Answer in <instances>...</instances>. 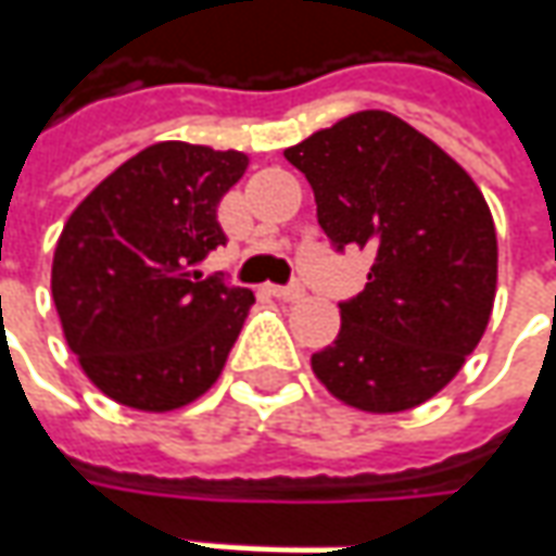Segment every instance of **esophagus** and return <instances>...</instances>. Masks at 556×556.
<instances>
[{"label":"esophagus","mask_w":556,"mask_h":556,"mask_svg":"<svg viewBox=\"0 0 556 556\" xmlns=\"http://www.w3.org/2000/svg\"><path fill=\"white\" fill-rule=\"evenodd\" d=\"M270 295L279 298V301H298L304 295V289L298 282H292V286H270Z\"/></svg>","instance_id":"obj_1"}]
</instances>
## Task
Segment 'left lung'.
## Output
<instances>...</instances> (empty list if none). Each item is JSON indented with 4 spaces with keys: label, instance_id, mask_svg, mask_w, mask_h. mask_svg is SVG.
<instances>
[{
    "label": "left lung",
    "instance_id": "obj_1",
    "mask_svg": "<svg viewBox=\"0 0 556 556\" xmlns=\"http://www.w3.org/2000/svg\"><path fill=\"white\" fill-rule=\"evenodd\" d=\"M286 160L314 187L338 252L372 249L369 282L341 301V332L311 356L314 375L363 412H406L440 393L486 332L498 242L470 175L384 110H363Z\"/></svg>",
    "mask_w": 556,
    "mask_h": 556
}]
</instances>
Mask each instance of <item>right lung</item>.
I'll list each match as a JSON object with an SVG mask.
<instances>
[{
    "mask_svg": "<svg viewBox=\"0 0 556 556\" xmlns=\"http://www.w3.org/2000/svg\"><path fill=\"white\" fill-rule=\"evenodd\" d=\"M245 165L240 150L160 141L64 224L51 295L70 351L110 400L172 412L218 381L255 295L200 264L227 242L218 202Z\"/></svg>",
    "mask_w": 556,
    "mask_h": 556,
    "instance_id": "1",
    "label": "right lung"
}]
</instances>
